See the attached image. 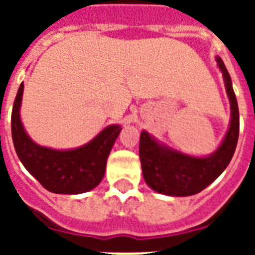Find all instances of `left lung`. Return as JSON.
<instances>
[{
	"instance_id": "obj_1",
	"label": "left lung",
	"mask_w": 255,
	"mask_h": 255,
	"mask_svg": "<svg viewBox=\"0 0 255 255\" xmlns=\"http://www.w3.org/2000/svg\"><path fill=\"white\" fill-rule=\"evenodd\" d=\"M216 61L221 70L226 94L229 96L232 110L229 129L221 145L212 155L204 157H196L176 151L157 141L147 131H141L139 156L143 177L148 186L157 193L174 197L200 193L226 169L233 157L240 133V112L232 86V78L221 58L217 57Z\"/></svg>"
}]
</instances>
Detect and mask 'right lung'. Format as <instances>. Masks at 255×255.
<instances>
[{
    "label": "right lung",
    "instance_id": "right-lung-1",
    "mask_svg": "<svg viewBox=\"0 0 255 255\" xmlns=\"http://www.w3.org/2000/svg\"><path fill=\"white\" fill-rule=\"evenodd\" d=\"M23 83L18 88L11 112V137L18 157L41 185L59 194H79L99 185L112 145L122 127L112 124L88 141L74 149H53L42 147L30 139L22 126L21 110Z\"/></svg>",
    "mask_w": 255,
    "mask_h": 255
}]
</instances>
